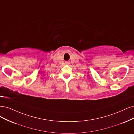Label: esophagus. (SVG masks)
<instances>
[{"instance_id": "1", "label": "esophagus", "mask_w": 134, "mask_h": 134, "mask_svg": "<svg viewBox=\"0 0 134 134\" xmlns=\"http://www.w3.org/2000/svg\"><path fill=\"white\" fill-rule=\"evenodd\" d=\"M65 64H70V62H69L68 61L65 62Z\"/></svg>"}]
</instances>
